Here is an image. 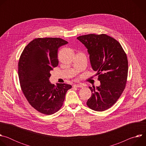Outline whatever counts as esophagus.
I'll return each instance as SVG.
<instances>
[{
    "mask_svg": "<svg viewBox=\"0 0 146 146\" xmlns=\"http://www.w3.org/2000/svg\"><path fill=\"white\" fill-rule=\"evenodd\" d=\"M73 87H78V88H82L83 86L82 84H74L73 85Z\"/></svg>",
    "mask_w": 146,
    "mask_h": 146,
    "instance_id": "obj_1",
    "label": "esophagus"
}]
</instances>
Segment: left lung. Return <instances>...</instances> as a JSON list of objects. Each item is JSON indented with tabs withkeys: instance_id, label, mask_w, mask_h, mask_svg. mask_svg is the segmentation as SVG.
Listing matches in <instances>:
<instances>
[{
	"instance_id": "obj_1",
	"label": "left lung",
	"mask_w": 146,
	"mask_h": 146,
	"mask_svg": "<svg viewBox=\"0 0 146 146\" xmlns=\"http://www.w3.org/2000/svg\"><path fill=\"white\" fill-rule=\"evenodd\" d=\"M88 49L92 69L98 72L100 86L93 88L87 106L102 111L111 108L121 96L128 77L127 55L120 43L105 34H89L77 37Z\"/></svg>"
}]
</instances>
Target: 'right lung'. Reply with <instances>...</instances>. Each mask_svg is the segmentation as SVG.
I'll return each mask as SVG.
<instances>
[{
  "label": "right lung",
  "instance_id": "add662e5",
  "mask_svg": "<svg viewBox=\"0 0 146 146\" xmlns=\"http://www.w3.org/2000/svg\"><path fill=\"white\" fill-rule=\"evenodd\" d=\"M60 38H37L25 47L18 62V77L22 91L30 105L38 112L51 115L63 105L67 84H52L50 71L58 65V50L68 44Z\"/></svg>",
  "mask_w": 146,
  "mask_h": 146
}]
</instances>
